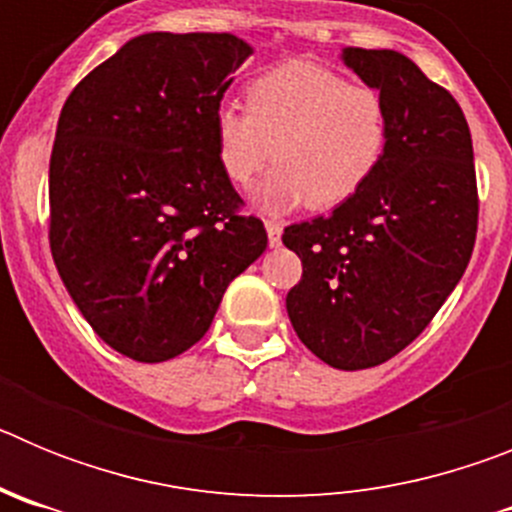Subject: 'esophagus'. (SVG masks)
<instances>
[{
    "mask_svg": "<svg viewBox=\"0 0 512 512\" xmlns=\"http://www.w3.org/2000/svg\"><path fill=\"white\" fill-rule=\"evenodd\" d=\"M266 233H269V246H279L282 243V225L266 220Z\"/></svg>",
    "mask_w": 512,
    "mask_h": 512,
    "instance_id": "34e87169",
    "label": "esophagus"
}]
</instances>
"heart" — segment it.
Here are the masks:
<instances>
[{
	"label": "heart",
	"instance_id": "b5f03b06",
	"mask_svg": "<svg viewBox=\"0 0 512 512\" xmlns=\"http://www.w3.org/2000/svg\"><path fill=\"white\" fill-rule=\"evenodd\" d=\"M217 161L235 187L271 174L256 192L261 207L333 210L372 179L387 143L382 99L372 89L307 61H287L246 84V110L217 107Z\"/></svg>",
	"mask_w": 512,
	"mask_h": 512
}]
</instances>
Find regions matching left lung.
<instances>
[{
  "label": "left lung",
  "mask_w": 512,
  "mask_h": 512,
  "mask_svg": "<svg viewBox=\"0 0 512 512\" xmlns=\"http://www.w3.org/2000/svg\"><path fill=\"white\" fill-rule=\"evenodd\" d=\"M343 61L379 89L384 153L351 200L289 225L282 241L302 261L287 292L292 328L325 364L356 372L410 346L454 292L479 197L459 102L402 53L346 48Z\"/></svg>",
  "instance_id": "left-lung-1"
}]
</instances>
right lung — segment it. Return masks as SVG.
I'll list each match as a JSON object with an SVG mask.
<instances>
[{"mask_svg":"<svg viewBox=\"0 0 512 512\" xmlns=\"http://www.w3.org/2000/svg\"><path fill=\"white\" fill-rule=\"evenodd\" d=\"M251 53L230 33H148L74 87L51 151L53 261L117 354H184L266 251L215 148V112Z\"/></svg>","mask_w":512,"mask_h":512,"instance_id":"obj_1","label":"right lung"}]
</instances>
